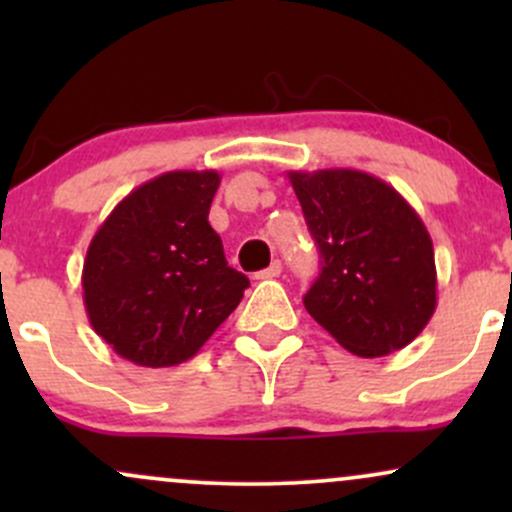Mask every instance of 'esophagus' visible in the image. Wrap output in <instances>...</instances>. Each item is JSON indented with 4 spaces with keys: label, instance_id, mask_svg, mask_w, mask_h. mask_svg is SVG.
Instances as JSON below:
<instances>
[{
    "label": "esophagus",
    "instance_id": "1",
    "mask_svg": "<svg viewBox=\"0 0 512 512\" xmlns=\"http://www.w3.org/2000/svg\"><path fill=\"white\" fill-rule=\"evenodd\" d=\"M279 274H281V262L276 260V262L269 264L267 269H262V272H257L255 276H257V279H276V276H279Z\"/></svg>",
    "mask_w": 512,
    "mask_h": 512
}]
</instances>
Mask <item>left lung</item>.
I'll list each match as a JSON object with an SVG mask.
<instances>
[{
    "instance_id": "obj_1",
    "label": "left lung",
    "mask_w": 512,
    "mask_h": 512,
    "mask_svg": "<svg viewBox=\"0 0 512 512\" xmlns=\"http://www.w3.org/2000/svg\"><path fill=\"white\" fill-rule=\"evenodd\" d=\"M322 269L305 310L351 354L387 356L436 313L433 240L392 185L354 168L289 170Z\"/></svg>"
}]
</instances>
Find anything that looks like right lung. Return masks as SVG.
I'll use <instances>...</instances> for the list:
<instances>
[{"mask_svg":"<svg viewBox=\"0 0 512 512\" xmlns=\"http://www.w3.org/2000/svg\"><path fill=\"white\" fill-rule=\"evenodd\" d=\"M216 170H170L132 190L86 250L91 327L117 356L178 366L238 308L248 276L228 267L209 207Z\"/></svg>","mask_w":512,"mask_h":512,"instance_id":"right-lung-1","label":"right lung"}]
</instances>
